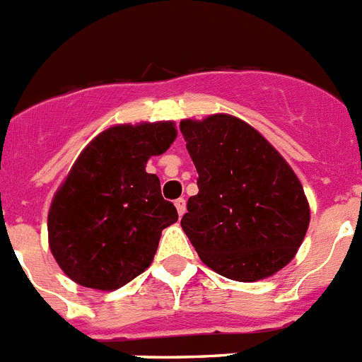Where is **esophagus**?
<instances>
[{
	"label": "esophagus",
	"mask_w": 362,
	"mask_h": 362,
	"mask_svg": "<svg viewBox=\"0 0 362 362\" xmlns=\"http://www.w3.org/2000/svg\"><path fill=\"white\" fill-rule=\"evenodd\" d=\"M175 206H176V209H178V215L186 214V200H184V199H176L175 200Z\"/></svg>",
	"instance_id": "1"
}]
</instances>
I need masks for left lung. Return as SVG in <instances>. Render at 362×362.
<instances>
[{"label":"left lung","instance_id":"1","mask_svg":"<svg viewBox=\"0 0 362 362\" xmlns=\"http://www.w3.org/2000/svg\"><path fill=\"white\" fill-rule=\"evenodd\" d=\"M180 130L199 173L180 224L200 259L235 281L284 269L309 226L308 199L289 163L232 115L182 121Z\"/></svg>","mask_w":362,"mask_h":362}]
</instances>
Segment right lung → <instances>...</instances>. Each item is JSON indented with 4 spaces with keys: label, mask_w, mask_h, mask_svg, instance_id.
<instances>
[{
    "label": "right lung",
    "mask_w": 362,
    "mask_h": 362,
    "mask_svg": "<svg viewBox=\"0 0 362 362\" xmlns=\"http://www.w3.org/2000/svg\"><path fill=\"white\" fill-rule=\"evenodd\" d=\"M175 138L173 123L119 124L78 156L47 217L51 252L73 281L114 291L151 265L178 214L145 165Z\"/></svg>",
    "instance_id": "1"
}]
</instances>
